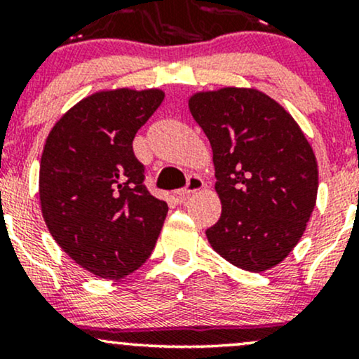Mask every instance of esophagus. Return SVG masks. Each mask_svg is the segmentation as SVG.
<instances>
[{"mask_svg": "<svg viewBox=\"0 0 359 359\" xmlns=\"http://www.w3.org/2000/svg\"><path fill=\"white\" fill-rule=\"evenodd\" d=\"M203 189H204V180L201 179L199 175H191L187 180V185H185L184 189H180V191L175 192V197L180 201V203H184V201L187 199L191 194L203 191Z\"/></svg>", "mask_w": 359, "mask_h": 359, "instance_id": "esophagus-1", "label": "esophagus"}]
</instances>
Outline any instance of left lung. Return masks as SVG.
<instances>
[{
  "label": "left lung",
  "mask_w": 359,
  "mask_h": 359,
  "mask_svg": "<svg viewBox=\"0 0 359 359\" xmlns=\"http://www.w3.org/2000/svg\"><path fill=\"white\" fill-rule=\"evenodd\" d=\"M189 109L212 148L221 217L205 231L234 266L265 271L300 241L314 211L319 170L294 118L265 93L203 90Z\"/></svg>",
  "instance_id": "left-lung-1"
}]
</instances>
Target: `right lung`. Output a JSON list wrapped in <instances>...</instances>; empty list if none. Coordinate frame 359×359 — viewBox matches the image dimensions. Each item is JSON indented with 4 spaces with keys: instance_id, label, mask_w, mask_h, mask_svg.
I'll return each instance as SVG.
<instances>
[{
    "instance_id": "1",
    "label": "right lung",
    "mask_w": 359,
    "mask_h": 359,
    "mask_svg": "<svg viewBox=\"0 0 359 359\" xmlns=\"http://www.w3.org/2000/svg\"><path fill=\"white\" fill-rule=\"evenodd\" d=\"M162 89L100 90L53 125L40 160L42 216L57 245L100 278L133 273L151 255L167 203L143 185L133 138Z\"/></svg>"
}]
</instances>
